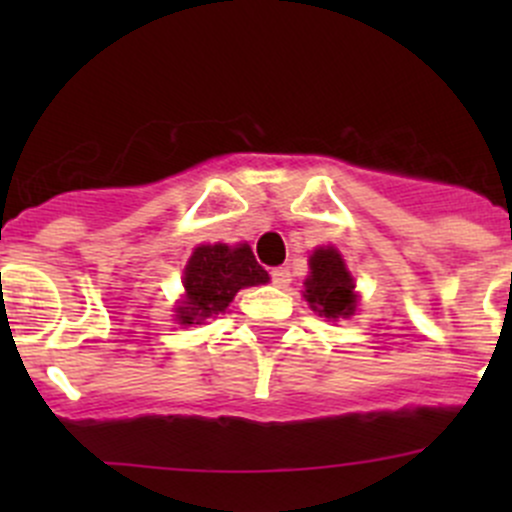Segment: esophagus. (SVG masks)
<instances>
[{"instance_id":"esophagus-1","label":"esophagus","mask_w":512,"mask_h":512,"mask_svg":"<svg viewBox=\"0 0 512 512\" xmlns=\"http://www.w3.org/2000/svg\"><path fill=\"white\" fill-rule=\"evenodd\" d=\"M270 277H272V285L280 289H285L289 282H292V272H289L287 267H275V270L270 272Z\"/></svg>"}]
</instances>
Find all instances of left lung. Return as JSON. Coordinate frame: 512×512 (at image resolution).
<instances>
[{
  "instance_id": "obj_1",
  "label": "left lung",
  "mask_w": 512,
  "mask_h": 512,
  "mask_svg": "<svg viewBox=\"0 0 512 512\" xmlns=\"http://www.w3.org/2000/svg\"><path fill=\"white\" fill-rule=\"evenodd\" d=\"M309 277L304 282V297L309 307L327 319L347 317L354 312V282L344 267L342 255L334 247H319L309 257Z\"/></svg>"
}]
</instances>
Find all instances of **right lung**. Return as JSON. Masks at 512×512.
Segmentation results:
<instances>
[{"label": "right lung", "mask_w": 512, "mask_h": 512, "mask_svg": "<svg viewBox=\"0 0 512 512\" xmlns=\"http://www.w3.org/2000/svg\"><path fill=\"white\" fill-rule=\"evenodd\" d=\"M267 272L257 265L250 245L195 247L185 267V304L178 309L180 324H198L200 319L223 312L242 287L265 285Z\"/></svg>", "instance_id": "right-lung-1"}]
</instances>
